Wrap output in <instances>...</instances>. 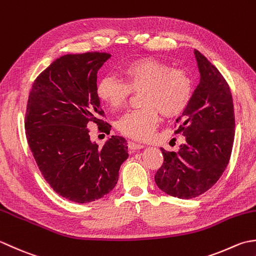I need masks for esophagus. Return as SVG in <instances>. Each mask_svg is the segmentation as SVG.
<instances>
[{"instance_id":"34e87169","label":"esophagus","mask_w":256,"mask_h":256,"mask_svg":"<svg viewBox=\"0 0 256 256\" xmlns=\"http://www.w3.org/2000/svg\"><path fill=\"white\" fill-rule=\"evenodd\" d=\"M128 148L130 150H137V149H142L144 148V144L134 142H128Z\"/></svg>"}]
</instances>
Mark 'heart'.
<instances>
[{
  "mask_svg": "<svg viewBox=\"0 0 256 256\" xmlns=\"http://www.w3.org/2000/svg\"><path fill=\"white\" fill-rule=\"evenodd\" d=\"M132 92H142L140 104L144 108L122 114L117 128L126 137L144 140L157 128L159 112L166 118H174L186 110L192 98L194 82L184 70L144 58L124 66L122 80L107 75L97 85L98 98L114 110L124 106Z\"/></svg>",
  "mask_w": 256,
  "mask_h": 256,
  "instance_id": "1",
  "label": "heart"
}]
</instances>
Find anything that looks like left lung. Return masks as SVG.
<instances>
[{"mask_svg":"<svg viewBox=\"0 0 256 256\" xmlns=\"http://www.w3.org/2000/svg\"><path fill=\"white\" fill-rule=\"evenodd\" d=\"M194 55L200 72L186 110L176 119L174 134L186 137L178 152L161 148L164 164L156 172L160 190L179 199H192L216 184L231 158L236 117L226 78L199 50Z\"/></svg>","mask_w":256,"mask_h":256,"instance_id":"left-lung-1","label":"left lung"}]
</instances>
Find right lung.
<instances>
[{"mask_svg": "<svg viewBox=\"0 0 256 256\" xmlns=\"http://www.w3.org/2000/svg\"><path fill=\"white\" fill-rule=\"evenodd\" d=\"M110 54H67L36 77L25 114L26 139L42 176L56 194L87 203L116 186L128 158L127 142L112 138L99 148L90 140L92 124L109 134L112 126L97 96V72Z\"/></svg>", "mask_w": 256, "mask_h": 256, "instance_id": "right-lung-1", "label": "right lung"}]
</instances>
